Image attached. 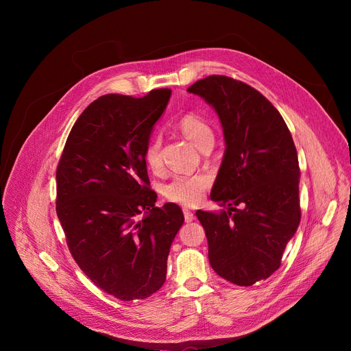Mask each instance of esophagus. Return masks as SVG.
<instances>
[{
	"mask_svg": "<svg viewBox=\"0 0 351 351\" xmlns=\"http://www.w3.org/2000/svg\"><path fill=\"white\" fill-rule=\"evenodd\" d=\"M183 215H185V220H186V222H192V220L195 219V213H193L191 209H188V208L183 209Z\"/></svg>",
	"mask_w": 351,
	"mask_h": 351,
	"instance_id": "obj_1",
	"label": "esophagus"
}]
</instances>
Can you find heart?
<instances>
[{
    "label": "heart",
    "instance_id": "obj_1",
    "mask_svg": "<svg viewBox=\"0 0 351 351\" xmlns=\"http://www.w3.org/2000/svg\"><path fill=\"white\" fill-rule=\"evenodd\" d=\"M178 126L196 147H200L215 141V135L212 128L208 125L206 121L195 114H186L182 117L178 122ZM145 163L149 166L151 169L158 171L162 165L160 159V141L159 138H152L147 142L145 152H143ZM208 178L200 175H182L176 176L171 180L168 185L163 188L165 196L172 202H178L182 205H196L200 202L204 192L208 186Z\"/></svg>",
    "mask_w": 351,
    "mask_h": 351
}]
</instances>
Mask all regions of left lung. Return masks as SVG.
Segmentation results:
<instances>
[{
	"label": "left lung",
	"mask_w": 351,
	"mask_h": 351,
	"mask_svg": "<svg viewBox=\"0 0 351 351\" xmlns=\"http://www.w3.org/2000/svg\"><path fill=\"white\" fill-rule=\"evenodd\" d=\"M188 92L209 104L223 128L226 149L210 199L226 210H197L212 269L252 286L279 269L300 223L299 159L289 128L259 90L223 75Z\"/></svg>",
	"instance_id": "8db88e82"
}]
</instances>
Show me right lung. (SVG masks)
Returning <instances> with one entry per match:
<instances>
[{
    "label": "right lung",
    "mask_w": 351,
    "mask_h": 351,
    "mask_svg": "<svg viewBox=\"0 0 351 351\" xmlns=\"http://www.w3.org/2000/svg\"><path fill=\"white\" fill-rule=\"evenodd\" d=\"M171 94L98 98L73 123L57 168V215L69 252L92 282L123 302L163 286L185 222L176 204L155 206L143 159Z\"/></svg>",
    "instance_id": "right-lung-1"
}]
</instances>
